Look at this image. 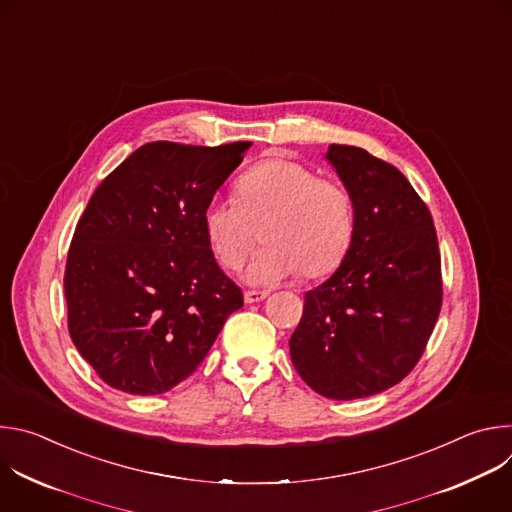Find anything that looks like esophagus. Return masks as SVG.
Here are the masks:
<instances>
[{"mask_svg":"<svg viewBox=\"0 0 512 512\" xmlns=\"http://www.w3.org/2000/svg\"><path fill=\"white\" fill-rule=\"evenodd\" d=\"M269 294L267 291H259V289H247L245 291V302L247 304H257V302H263Z\"/></svg>","mask_w":512,"mask_h":512,"instance_id":"esophagus-1","label":"esophagus"}]
</instances>
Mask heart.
<instances>
[{
  "label": "heart",
  "instance_id": "heart-1",
  "mask_svg": "<svg viewBox=\"0 0 512 512\" xmlns=\"http://www.w3.org/2000/svg\"><path fill=\"white\" fill-rule=\"evenodd\" d=\"M210 251L237 271L257 243L265 247L247 269L251 283H273L298 271L306 279L334 271L354 235L350 194L296 160L269 158L237 180L235 198H214L202 212Z\"/></svg>",
  "mask_w": 512,
  "mask_h": 512
}]
</instances>
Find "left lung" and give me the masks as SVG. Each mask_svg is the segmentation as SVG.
Segmentation results:
<instances>
[{"instance_id": "1", "label": "left lung", "mask_w": 512, "mask_h": 512, "mask_svg": "<svg viewBox=\"0 0 512 512\" xmlns=\"http://www.w3.org/2000/svg\"><path fill=\"white\" fill-rule=\"evenodd\" d=\"M354 206V235L336 273L304 296L289 338L316 393L362 399L401 383L442 310V257L427 204L389 162L354 145L326 154Z\"/></svg>"}]
</instances>
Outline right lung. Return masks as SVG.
Instances as JSON below:
<instances>
[{
	"label": "right lung",
	"instance_id": "obj_1",
	"mask_svg": "<svg viewBox=\"0 0 512 512\" xmlns=\"http://www.w3.org/2000/svg\"><path fill=\"white\" fill-rule=\"evenodd\" d=\"M249 145L145 143L91 196L68 249L64 296L70 338L109 387L170 391L243 308L202 212Z\"/></svg>",
	"mask_w": 512,
	"mask_h": 512
}]
</instances>
